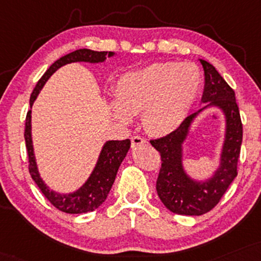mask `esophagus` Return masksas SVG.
I'll list each match as a JSON object with an SVG mask.
<instances>
[{
	"instance_id": "obj_1",
	"label": "esophagus",
	"mask_w": 261,
	"mask_h": 261,
	"mask_svg": "<svg viewBox=\"0 0 261 261\" xmlns=\"http://www.w3.org/2000/svg\"><path fill=\"white\" fill-rule=\"evenodd\" d=\"M146 142H147V141L141 136H133V137H131V144H133V147H139V146H141V144H144Z\"/></svg>"
}]
</instances>
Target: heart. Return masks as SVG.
Instances as JSON below:
<instances>
[{"instance_id":"b5f03b06","label":"heart","mask_w":261,"mask_h":261,"mask_svg":"<svg viewBox=\"0 0 261 261\" xmlns=\"http://www.w3.org/2000/svg\"><path fill=\"white\" fill-rule=\"evenodd\" d=\"M199 86L200 71L193 63H153L120 77L115 90L118 102L111 103V111L124 124L143 112L147 131L165 135L186 118Z\"/></svg>"}]
</instances>
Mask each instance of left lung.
Instances as JSON below:
<instances>
[{
  "instance_id": "left-lung-1",
  "label": "left lung",
  "mask_w": 261,
  "mask_h": 261,
  "mask_svg": "<svg viewBox=\"0 0 261 261\" xmlns=\"http://www.w3.org/2000/svg\"><path fill=\"white\" fill-rule=\"evenodd\" d=\"M204 70L202 103H208L198 112L188 115L176 130L150 144L161 153L162 168L156 178V192L170 212L180 215H203L220 202L231 182L237 176V163L241 153L243 126L234 91L210 63L199 59ZM208 106H215L224 113L226 128L221 165L212 178L193 180L186 174L181 163V144L197 115Z\"/></svg>"
}]
</instances>
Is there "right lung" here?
<instances>
[{
    "instance_id": "1",
    "label": "right lung",
    "mask_w": 261,
    "mask_h": 261,
    "mask_svg": "<svg viewBox=\"0 0 261 261\" xmlns=\"http://www.w3.org/2000/svg\"><path fill=\"white\" fill-rule=\"evenodd\" d=\"M113 56H114V52H97L92 51V49L83 48L76 49V51L69 53L64 57L59 58L47 69L42 77L37 81L35 89L30 96V108L33 107L37 95L40 93L43 85L46 84V81L63 65L75 62L102 63L106 61L107 57H113ZM24 137L25 143H27L28 156H29V172L31 177L39 186L43 196L49 200V203L58 210L68 213V214H84V213L93 212L105 202L113 184H114L119 166L126 156L131 144L128 139L122 141H107L102 150H100L95 169H93L90 177L87 178V181L75 192L61 194L49 190L39 174L35 154H34L33 139H31V109L28 112L27 119H25Z\"/></svg>"
}]
</instances>
